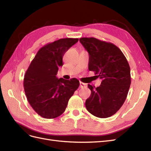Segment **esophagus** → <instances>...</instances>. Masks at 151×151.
I'll return each mask as SVG.
<instances>
[{
    "instance_id": "obj_1",
    "label": "esophagus",
    "mask_w": 151,
    "mask_h": 151,
    "mask_svg": "<svg viewBox=\"0 0 151 151\" xmlns=\"http://www.w3.org/2000/svg\"><path fill=\"white\" fill-rule=\"evenodd\" d=\"M86 86H87L86 84H85V83H82V82H80V88H86Z\"/></svg>"
}]
</instances>
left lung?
<instances>
[{
	"mask_svg": "<svg viewBox=\"0 0 151 151\" xmlns=\"http://www.w3.org/2000/svg\"><path fill=\"white\" fill-rule=\"evenodd\" d=\"M79 41L89 55V70L102 79L97 88L88 84L91 93L86 107L95 116L110 117L127 98L131 84L129 63L120 48L111 43L93 37Z\"/></svg>",
	"mask_w": 151,
	"mask_h": 151,
	"instance_id": "8db88e82",
	"label": "left lung"
}]
</instances>
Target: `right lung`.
Listing matches in <instances>:
<instances>
[{"instance_id":"1","label":"right lung","mask_w":151,"mask_h":151,"mask_svg":"<svg viewBox=\"0 0 151 151\" xmlns=\"http://www.w3.org/2000/svg\"><path fill=\"white\" fill-rule=\"evenodd\" d=\"M78 38H62L41 48L26 70L24 88L31 106L40 116L55 118L65 111L68 100L79 86L76 78L58 79L65 53Z\"/></svg>"}]
</instances>
